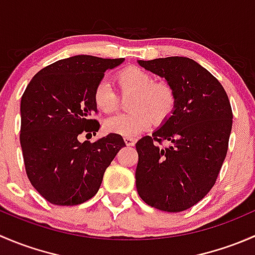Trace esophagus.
I'll return each instance as SVG.
<instances>
[{"label": "esophagus", "instance_id": "esophagus-1", "mask_svg": "<svg viewBox=\"0 0 255 255\" xmlns=\"http://www.w3.org/2000/svg\"><path fill=\"white\" fill-rule=\"evenodd\" d=\"M125 142L127 144V146H133L135 144V139L130 137H125Z\"/></svg>", "mask_w": 255, "mask_h": 255}]
</instances>
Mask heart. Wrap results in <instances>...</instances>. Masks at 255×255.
Returning a JSON list of instances; mask_svg holds the SVG:
<instances>
[{
	"label": "heart",
	"instance_id": "1",
	"mask_svg": "<svg viewBox=\"0 0 255 255\" xmlns=\"http://www.w3.org/2000/svg\"><path fill=\"white\" fill-rule=\"evenodd\" d=\"M118 90L122 95H132L127 109L130 112L107 118L104 129L109 133L134 137L148 129L153 122L164 123L176 109L175 87L166 80H154L149 71L139 66H126L115 75ZM94 104L102 113L118 109V95L106 80H100L94 89Z\"/></svg>",
	"mask_w": 255,
	"mask_h": 255
}]
</instances>
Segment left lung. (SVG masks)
Listing matches in <instances>:
<instances>
[{
	"mask_svg": "<svg viewBox=\"0 0 255 255\" xmlns=\"http://www.w3.org/2000/svg\"><path fill=\"white\" fill-rule=\"evenodd\" d=\"M138 63L175 87L177 104L159 129L135 144L137 191L149 206L181 212L201 201L217 180L227 155L232 107L221 82L192 59Z\"/></svg>",
	"mask_w": 255,
	"mask_h": 255,
	"instance_id": "8db88e82",
	"label": "left lung"
}]
</instances>
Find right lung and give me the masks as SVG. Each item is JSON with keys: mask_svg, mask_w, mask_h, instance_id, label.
Segmentation results:
<instances>
[{"mask_svg": "<svg viewBox=\"0 0 255 255\" xmlns=\"http://www.w3.org/2000/svg\"><path fill=\"white\" fill-rule=\"evenodd\" d=\"M125 60L76 55L38 71L20 100V146L30 184L47 201L75 206L99 191L106 169L126 145L110 133L95 142L99 121L94 89L105 71Z\"/></svg>", "mask_w": 255, "mask_h": 255, "instance_id": "right-lung-1", "label": "right lung"}]
</instances>
